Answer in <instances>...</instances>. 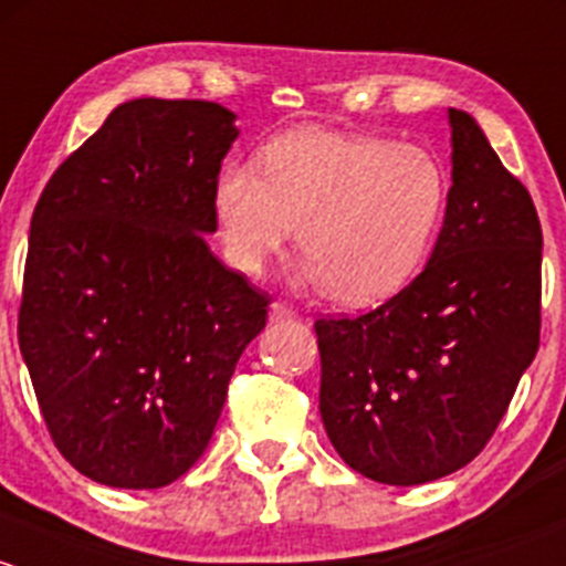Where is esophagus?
<instances>
[{
    "label": "esophagus",
    "instance_id": "obj_1",
    "mask_svg": "<svg viewBox=\"0 0 566 566\" xmlns=\"http://www.w3.org/2000/svg\"><path fill=\"white\" fill-rule=\"evenodd\" d=\"M270 322L277 324V322H296V313L291 311V307L281 305V302H272L270 305Z\"/></svg>",
    "mask_w": 566,
    "mask_h": 566
}]
</instances>
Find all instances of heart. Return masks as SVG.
Instances as JSON below:
<instances>
[{
    "mask_svg": "<svg viewBox=\"0 0 566 566\" xmlns=\"http://www.w3.org/2000/svg\"><path fill=\"white\" fill-rule=\"evenodd\" d=\"M259 168L226 166L214 182L226 259L255 275L300 226V283L340 305H378L403 291L447 212L444 166L413 144L300 127L266 144Z\"/></svg>",
    "mask_w": 566,
    "mask_h": 566,
    "instance_id": "heart-1",
    "label": "heart"
}]
</instances>
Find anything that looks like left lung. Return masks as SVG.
<instances>
[{
  "mask_svg": "<svg viewBox=\"0 0 566 566\" xmlns=\"http://www.w3.org/2000/svg\"><path fill=\"white\" fill-rule=\"evenodd\" d=\"M447 119L452 188L424 270L365 316L316 322L326 436L384 485L433 482L480 455L539 348L537 209L474 116Z\"/></svg>",
  "mask_w": 566,
  "mask_h": 566,
  "instance_id": "left-lung-1",
  "label": "left lung"
}]
</instances>
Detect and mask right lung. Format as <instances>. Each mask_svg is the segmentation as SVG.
<instances>
[{"instance_id":"right-lung-1","label":"right lung","mask_w":566,"mask_h":566,"mask_svg":"<svg viewBox=\"0 0 566 566\" xmlns=\"http://www.w3.org/2000/svg\"><path fill=\"white\" fill-rule=\"evenodd\" d=\"M234 122L220 103H122L34 207L19 346L54 444L103 485L179 480L266 324V294L207 244Z\"/></svg>"}]
</instances>
